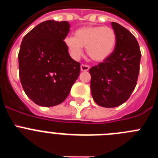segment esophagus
I'll use <instances>...</instances> for the list:
<instances>
[{
    "mask_svg": "<svg viewBox=\"0 0 158 158\" xmlns=\"http://www.w3.org/2000/svg\"><path fill=\"white\" fill-rule=\"evenodd\" d=\"M89 65H85V64H82L81 65V71H88L89 69Z\"/></svg>",
    "mask_w": 158,
    "mask_h": 158,
    "instance_id": "34e87169",
    "label": "esophagus"
}]
</instances>
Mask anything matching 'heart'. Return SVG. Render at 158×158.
Masks as SVG:
<instances>
[{"instance_id":"heart-1","label":"heart","mask_w":158,"mask_h":158,"mask_svg":"<svg viewBox=\"0 0 158 158\" xmlns=\"http://www.w3.org/2000/svg\"><path fill=\"white\" fill-rule=\"evenodd\" d=\"M65 44L73 58H80L83 47H86L89 58L95 62H102L114 51L116 34L109 27L86 26L77 29L75 31V37L65 38Z\"/></svg>"}]
</instances>
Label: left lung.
<instances>
[{
    "instance_id": "left-lung-1",
    "label": "left lung",
    "mask_w": 158,
    "mask_h": 158,
    "mask_svg": "<svg viewBox=\"0 0 158 158\" xmlns=\"http://www.w3.org/2000/svg\"><path fill=\"white\" fill-rule=\"evenodd\" d=\"M116 44L108 58L89 69L92 96L98 105L115 107L129 99L137 85L140 69L139 43L131 32L111 22Z\"/></svg>"
}]
</instances>
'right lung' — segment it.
I'll use <instances>...</instances> for the list:
<instances>
[{"label": "right lung", "mask_w": 158, "mask_h": 158, "mask_svg": "<svg viewBox=\"0 0 158 158\" xmlns=\"http://www.w3.org/2000/svg\"><path fill=\"white\" fill-rule=\"evenodd\" d=\"M69 27L67 21L47 20L23 37L18 54L19 79L38 105L62 103L80 75L81 64L69 56L64 42Z\"/></svg>", "instance_id": "obj_1"}]
</instances>
